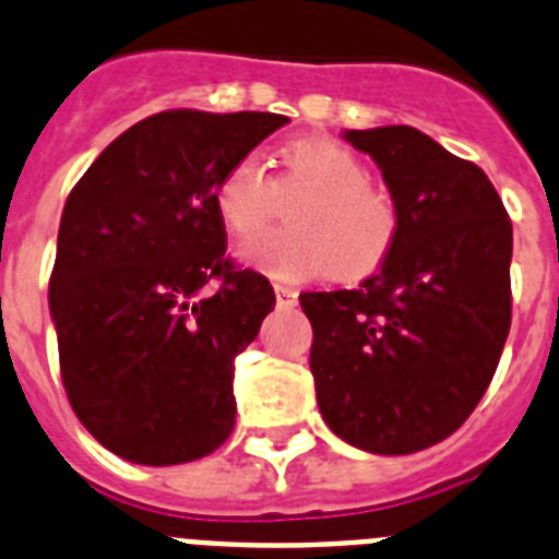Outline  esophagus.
Returning a JSON list of instances; mask_svg holds the SVG:
<instances>
[{
    "mask_svg": "<svg viewBox=\"0 0 559 559\" xmlns=\"http://www.w3.org/2000/svg\"><path fill=\"white\" fill-rule=\"evenodd\" d=\"M275 298H278V307L289 309L298 304V293H295L293 286H284V284H275Z\"/></svg>",
    "mask_w": 559,
    "mask_h": 559,
    "instance_id": "esophagus-1",
    "label": "esophagus"
}]
</instances>
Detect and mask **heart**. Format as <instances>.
<instances>
[{
	"instance_id": "heart-1",
	"label": "heart",
	"mask_w": 559,
	"mask_h": 559,
	"mask_svg": "<svg viewBox=\"0 0 559 559\" xmlns=\"http://www.w3.org/2000/svg\"><path fill=\"white\" fill-rule=\"evenodd\" d=\"M278 177L255 157L227 165L213 186V207L233 239H252L286 207V230L266 233L241 259L273 278L298 281L318 273L357 281L377 273L400 239V205L371 182L368 165L332 138H300L275 152Z\"/></svg>"
}]
</instances>
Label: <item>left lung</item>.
Masks as SVG:
<instances>
[{"label": "left lung", "mask_w": 559, "mask_h": 559, "mask_svg": "<svg viewBox=\"0 0 559 559\" xmlns=\"http://www.w3.org/2000/svg\"><path fill=\"white\" fill-rule=\"evenodd\" d=\"M343 138L380 165L402 227L357 289L300 295L309 368L340 439L407 455L455 433L492 382L512 323V222L478 165L414 126Z\"/></svg>", "instance_id": "8db88e82"}]
</instances>
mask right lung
Returning <instances> with one entry per match:
<instances>
[{
    "label": "right lung",
    "mask_w": 559,
    "mask_h": 559,
    "mask_svg": "<svg viewBox=\"0 0 559 559\" xmlns=\"http://www.w3.org/2000/svg\"><path fill=\"white\" fill-rule=\"evenodd\" d=\"M286 120L159 111L111 140L67 197L50 275L61 380L120 459L186 464L230 436L233 360L275 293L225 255L213 186Z\"/></svg>",
    "instance_id": "right-lung-1"
}]
</instances>
